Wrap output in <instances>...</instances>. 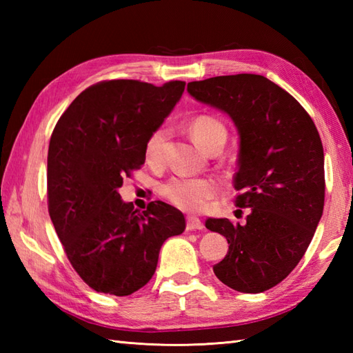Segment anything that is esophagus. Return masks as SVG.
<instances>
[{"mask_svg":"<svg viewBox=\"0 0 353 353\" xmlns=\"http://www.w3.org/2000/svg\"><path fill=\"white\" fill-rule=\"evenodd\" d=\"M203 223L197 216H186V230H201Z\"/></svg>","mask_w":353,"mask_h":353,"instance_id":"34e87169","label":"esophagus"}]
</instances>
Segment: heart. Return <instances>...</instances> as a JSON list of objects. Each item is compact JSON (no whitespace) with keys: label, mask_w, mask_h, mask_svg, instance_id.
I'll return each instance as SVG.
<instances>
[{"label":"heart","mask_w":353,"mask_h":353,"mask_svg":"<svg viewBox=\"0 0 353 353\" xmlns=\"http://www.w3.org/2000/svg\"><path fill=\"white\" fill-rule=\"evenodd\" d=\"M190 132L194 141L206 152L214 144H219V142L224 144L226 141V127L219 119L209 115L194 118ZM167 138L168 130L163 125L157 127L148 134L144 144V157L147 163L159 165L163 161ZM216 192H219V186L211 179L172 177L161 186V194L165 199L177 208L191 212L205 211L209 201L216 196Z\"/></svg>","instance_id":"heart-1"}]
</instances>
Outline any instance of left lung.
<instances>
[{"label": "left lung", "instance_id": "left-lung-1", "mask_svg": "<svg viewBox=\"0 0 353 353\" xmlns=\"http://www.w3.org/2000/svg\"><path fill=\"white\" fill-rule=\"evenodd\" d=\"M194 99L234 119L241 138L234 183L245 224L209 219L229 243L214 273L232 290L262 292L282 282L308 249L325 206V154L316 124L285 89L258 74L188 83Z\"/></svg>", "mask_w": 353, "mask_h": 353}]
</instances>
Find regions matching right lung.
<instances>
[{
	"label": "right lung",
	"mask_w": 353,
	"mask_h": 353,
	"mask_svg": "<svg viewBox=\"0 0 353 353\" xmlns=\"http://www.w3.org/2000/svg\"><path fill=\"white\" fill-rule=\"evenodd\" d=\"M185 81L162 86L103 80L66 109L48 147V212L72 268L97 292L129 296L152 279L165 239L185 216L161 200L138 212L118 188L145 162L150 133L182 97Z\"/></svg>",
	"instance_id": "obj_1"
}]
</instances>
